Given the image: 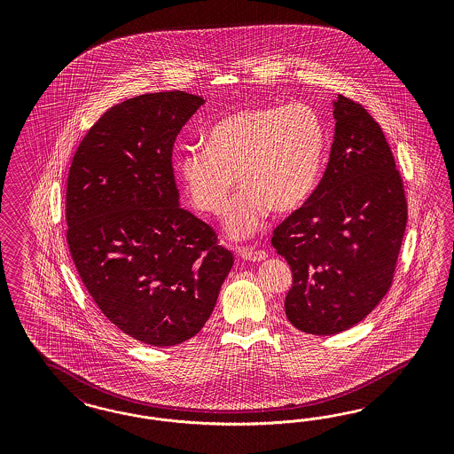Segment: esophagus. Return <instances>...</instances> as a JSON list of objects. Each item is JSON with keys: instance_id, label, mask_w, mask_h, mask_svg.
Here are the masks:
<instances>
[{"instance_id": "1", "label": "esophagus", "mask_w": 454, "mask_h": 454, "mask_svg": "<svg viewBox=\"0 0 454 454\" xmlns=\"http://www.w3.org/2000/svg\"><path fill=\"white\" fill-rule=\"evenodd\" d=\"M239 256L247 262H262L266 260V253L262 249H256V247H239Z\"/></svg>"}]
</instances>
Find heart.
Segmentation results:
<instances>
[{"label": "heart", "instance_id": "obj_1", "mask_svg": "<svg viewBox=\"0 0 454 454\" xmlns=\"http://www.w3.org/2000/svg\"><path fill=\"white\" fill-rule=\"evenodd\" d=\"M326 150L325 123L313 106H258L236 111L209 128L207 145L188 146L178 171L194 207L218 215L236 181L243 190L228 205L230 238L260 231L268 213H291L317 188Z\"/></svg>", "mask_w": 454, "mask_h": 454}]
</instances>
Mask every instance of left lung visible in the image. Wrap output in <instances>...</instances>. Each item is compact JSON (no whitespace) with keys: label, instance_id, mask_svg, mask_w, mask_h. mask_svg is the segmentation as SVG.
Segmentation results:
<instances>
[{"label":"left lung","instance_id":"left-lung-1","mask_svg":"<svg viewBox=\"0 0 454 454\" xmlns=\"http://www.w3.org/2000/svg\"><path fill=\"white\" fill-rule=\"evenodd\" d=\"M334 137L317 190L273 233L293 286L285 311L308 334L357 325L391 286L408 209L383 129L361 105L333 99Z\"/></svg>","mask_w":454,"mask_h":454}]
</instances>
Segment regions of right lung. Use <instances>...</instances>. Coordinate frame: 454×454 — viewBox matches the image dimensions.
<instances>
[{
    "label": "right lung",
    "mask_w": 454,
    "mask_h": 454,
    "mask_svg": "<svg viewBox=\"0 0 454 454\" xmlns=\"http://www.w3.org/2000/svg\"><path fill=\"white\" fill-rule=\"evenodd\" d=\"M205 99L150 93L106 111L69 168V251L88 293L137 341L175 346L211 317L233 266L205 221L179 207L173 146Z\"/></svg>",
    "instance_id": "right-lung-1"
}]
</instances>
